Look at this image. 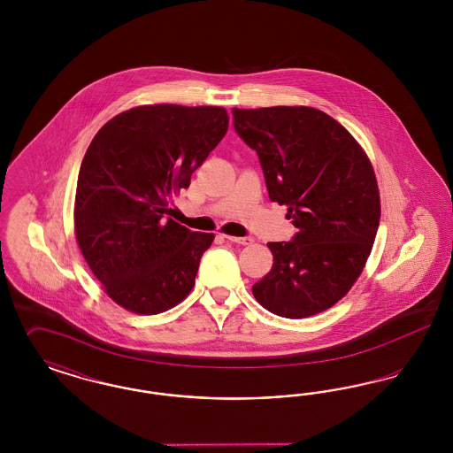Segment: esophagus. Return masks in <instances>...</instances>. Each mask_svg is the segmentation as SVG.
<instances>
[{
    "label": "esophagus",
    "instance_id": "1",
    "mask_svg": "<svg viewBox=\"0 0 453 453\" xmlns=\"http://www.w3.org/2000/svg\"><path fill=\"white\" fill-rule=\"evenodd\" d=\"M229 242H236V244H242V246H248V244H251L253 242V237L244 236V237H236V236H224Z\"/></svg>",
    "mask_w": 453,
    "mask_h": 453
}]
</instances>
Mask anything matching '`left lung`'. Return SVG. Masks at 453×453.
Instances as JSON below:
<instances>
[{
  "label": "left lung",
  "mask_w": 453,
  "mask_h": 453,
  "mask_svg": "<svg viewBox=\"0 0 453 453\" xmlns=\"http://www.w3.org/2000/svg\"><path fill=\"white\" fill-rule=\"evenodd\" d=\"M237 135L255 150L272 202L297 233L268 242L272 270L253 285L270 312L302 319L340 301L360 277L380 220L377 180L364 150L333 117L311 107L233 108Z\"/></svg>",
  "instance_id": "8db88e82"
}]
</instances>
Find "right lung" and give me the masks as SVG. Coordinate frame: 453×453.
Segmentation results:
<instances>
[{
  "label": "right lung",
  "instance_id": "1",
  "mask_svg": "<svg viewBox=\"0 0 453 453\" xmlns=\"http://www.w3.org/2000/svg\"><path fill=\"white\" fill-rule=\"evenodd\" d=\"M227 124L222 107L150 105L119 113L93 137L74 231L91 272L127 311L165 312L192 290L214 234L174 222L168 196L190 187Z\"/></svg>",
  "mask_w": 453,
  "mask_h": 453
}]
</instances>
